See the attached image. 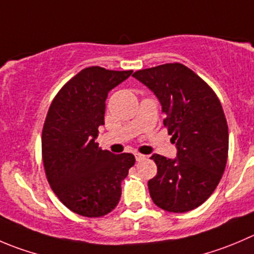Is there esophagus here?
Segmentation results:
<instances>
[{
	"label": "esophagus",
	"mask_w": 254,
	"mask_h": 254,
	"mask_svg": "<svg viewBox=\"0 0 254 254\" xmlns=\"http://www.w3.org/2000/svg\"><path fill=\"white\" fill-rule=\"evenodd\" d=\"M135 159H136V161H144V160H146V155H142V154H139V152H136L135 154Z\"/></svg>",
	"instance_id": "esophagus-1"
}]
</instances>
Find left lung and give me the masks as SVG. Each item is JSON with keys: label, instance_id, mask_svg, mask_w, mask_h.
<instances>
[{"label": "left lung", "instance_id": "left-lung-1", "mask_svg": "<svg viewBox=\"0 0 254 254\" xmlns=\"http://www.w3.org/2000/svg\"><path fill=\"white\" fill-rule=\"evenodd\" d=\"M135 79L149 88L161 104L164 125L176 145V157L154 154L157 174L149 180L156 206L182 213L202 205L225 171L228 127L212 89L190 68L167 63L137 70Z\"/></svg>", "mask_w": 254, "mask_h": 254}]
</instances>
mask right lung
Instances as JSON below:
<instances>
[{
  "label": "right lung",
  "instance_id": "obj_1",
  "mask_svg": "<svg viewBox=\"0 0 254 254\" xmlns=\"http://www.w3.org/2000/svg\"><path fill=\"white\" fill-rule=\"evenodd\" d=\"M132 70L89 67L80 70L52 102L42 131V156L53 192L85 217L112 212L122 181L135 164L132 154L115 155L95 142L104 125L105 100Z\"/></svg>",
  "mask_w": 254,
  "mask_h": 254
}]
</instances>
